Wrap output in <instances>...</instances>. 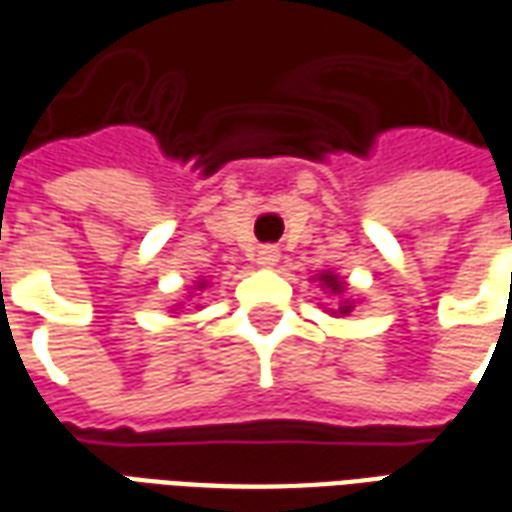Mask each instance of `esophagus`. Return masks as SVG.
Segmentation results:
<instances>
[{"label": "esophagus", "instance_id": "esophagus-1", "mask_svg": "<svg viewBox=\"0 0 512 512\" xmlns=\"http://www.w3.org/2000/svg\"><path fill=\"white\" fill-rule=\"evenodd\" d=\"M277 260H279L277 246H260V249H257V266L271 268V266H277Z\"/></svg>", "mask_w": 512, "mask_h": 512}]
</instances>
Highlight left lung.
Returning <instances> with one entry per match:
<instances>
[{
  "instance_id": "obj_1",
  "label": "left lung",
  "mask_w": 512,
  "mask_h": 512,
  "mask_svg": "<svg viewBox=\"0 0 512 512\" xmlns=\"http://www.w3.org/2000/svg\"><path fill=\"white\" fill-rule=\"evenodd\" d=\"M318 282H321V288H326L329 293H332V296H337V299H340L337 301V307H334V310H329L332 315H340V318H343V315H348V312L354 310L356 301H351L348 296H345V293H348V288H345V282L337 277V274H332V271H323V274H318Z\"/></svg>"
}]
</instances>
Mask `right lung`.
<instances>
[{"label": "right lung", "mask_w": 512, "mask_h": 512, "mask_svg": "<svg viewBox=\"0 0 512 512\" xmlns=\"http://www.w3.org/2000/svg\"><path fill=\"white\" fill-rule=\"evenodd\" d=\"M205 285H208V282H205V279H202V282H197V290H202V288H205Z\"/></svg>", "instance_id": "right-lung-1"}]
</instances>
